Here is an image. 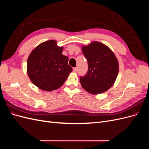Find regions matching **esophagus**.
<instances>
[{
  "label": "esophagus",
  "mask_w": 149,
  "mask_h": 149,
  "mask_svg": "<svg viewBox=\"0 0 149 149\" xmlns=\"http://www.w3.org/2000/svg\"><path fill=\"white\" fill-rule=\"evenodd\" d=\"M77 71H78V69H77V68H73V71L74 72H75V73H76V72H77Z\"/></svg>",
  "instance_id": "esophagus-1"
}]
</instances>
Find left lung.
<instances>
[{
  "label": "left lung",
  "instance_id": "obj_1",
  "mask_svg": "<svg viewBox=\"0 0 149 149\" xmlns=\"http://www.w3.org/2000/svg\"><path fill=\"white\" fill-rule=\"evenodd\" d=\"M88 71L79 80L83 88L92 94L107 91L113 86L119 73V62L111 49L100 42L83 45Z\"/></svg>",
  "mask_w": 149,
  "mask_h": 149
}]
</instances>
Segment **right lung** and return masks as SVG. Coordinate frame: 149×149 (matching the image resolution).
Listing matches in <instances>:
<instances>
[{"label":"right lung","instance_id":"right-lung-1","mask_svg":"<svg viewBox=\"0 0 149 149\" xmlns=\"http://www.w3.org/2000/svg\"><path fill=\"white\" fill-rule=\"evenodd\" d=\"M63 47L56 40L44 42L32 50L27 60V74L31 81L39 89L51 91L64 84L72 68L68 57L62 55Z\"/></svg>","mask_w":149,"mask_h":149}]
</instances>
